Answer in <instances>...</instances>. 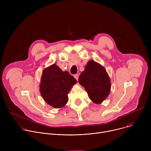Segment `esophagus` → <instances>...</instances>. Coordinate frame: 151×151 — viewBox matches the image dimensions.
<instances>
[{
  "instance_id": "obj_1",
  "label": "esophagus",
  "mask_w": 151,
  "mask_h": 151,
  "mask_svg": "<svg viewBox=\"0 0 151 151\" xmlns=\"http://www.w3.org/2000/svg\"><path fill=\"white\" fill-rule=\"evenodd\" d=\"M74 77H75V78L78 81V78H79V76H78V74H76V75H74Z\"/></svg>"
}]
</instances>
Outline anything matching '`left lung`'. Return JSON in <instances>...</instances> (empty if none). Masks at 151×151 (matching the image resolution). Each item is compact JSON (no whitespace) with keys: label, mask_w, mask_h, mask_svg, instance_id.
I'll use <instances>...</instances> for the list:
<instances>
[{"label":"left lung","mask_w":151,"mask_h":151,"mask_svg":"<svg viewBox=\"0 0 151 151\" xmlns=\"http://www.w3.org/2000/svg\"><path fill=\"white\" fill-rule=\"evenodd\" d=\"M78 81L96 104L101 103L110 93V78L104 68L94 60L87 63L79 76Z\"/></svg>","instance_id":"1"}]
</instances>
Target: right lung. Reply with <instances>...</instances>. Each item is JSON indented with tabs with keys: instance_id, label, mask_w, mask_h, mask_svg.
<instances>
[{
	"instance_id": "add662e5",
	"label": "right lung",
	"mask_w": 151,
	"mask_h": 151,
	"mask_svg": "<svg viewBox=\"0 0 151 151\" xmlns=\"http://www.w3.org/2000/svg\"><path fill=\"white\" fill-rule=\"evenodd\" d=\"M76 79L67 71H62L55 63L44 69L40 78L39 91L44 101L54 108H61L68 101V94Z\"/></svg>"
}]
</instances>
